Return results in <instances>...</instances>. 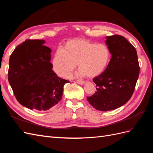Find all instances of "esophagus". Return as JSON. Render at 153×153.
<instances>
[{"label": "esophagus", "instance_id": "1", "mask_svg": "<svg viewBox=\"0 0 153 153\" xmlns=\"http://www.w3.org/2000/svg\"><path fill=\"white\" fill-rule=\"evenodd\" d=\"M75 82H76V83H77V84H80V85H82V84H84V83H85V82H84V81H83V80H76V81H75Z\"/></svg>", "mask_w": 153, "mask_h": 153}]
</instances>
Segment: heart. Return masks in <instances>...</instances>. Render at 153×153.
I'll use <instances>...</instances> for the list:
<instances>
[{"mask_svg": "<svg viewBox=\"0 0 153 153\" xmlns=\"http://www.w3.org/2000/svg\"><path fill=\"white\" fill-rule=\"evenodd\" d=\"M111 52L107 45L96 44L82 39L69 41L66 48L59 47L52 61L53 68L58 75L67 77L76 66L80 69L78 76L94 77L102 73L110 61Z\"/></svg>", "mask_w": 153, "mask_h": 153, "instance_id": "1", "label": "heart"}]
</instances>
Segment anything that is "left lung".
I'll use <instances>...</instances> for the list:
<instances>
[{
	"label": "left lung",
	"instance_id": "left-lung-1",
	"mask_svg": "<svg viewBox=\"0 0 153 153\" xmlns=\"http://www.w3.org/2000/svg\"><path fill=\"white\" fill-rule=\"evenodd\" d=\"M112 57L101 75L93 78L96 91L87 99L100 111L115 110L131 98L140 72L135 48L120 35L106 37Z\"/></svg>",
	"mask_w": 153,
	"mask_h": 153
}]
</instances>
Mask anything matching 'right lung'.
<instances>
[{"mask_svg": "<svg viewBox=\"0 0 153 153\" xmlns=\"http://www.w3.org/2000/svg\"><path fill=\"white\" fill-rule=\"evenodd\" d=\"M43 39H27L10 55L8 80L17 101L30 110L45 111L62 99L69 81L59 77L50 62L51 49Z\"/></svg>", "mask_w": 153, "mask_h": 153, "instance_id": "obj_1", "label": "right lung"}]
</instances>
